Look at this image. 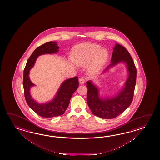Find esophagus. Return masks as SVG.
I'll return each instance as SVG.
<instances>
[{
	"label": "esophagus",
	"mask_w": 160,
	"mask_h": 160,
	"mask_svg": "<svg viewBox=\"0 0 160 160\" xmlns=\"http://www.w3.org/2000/svg\"><path fill=\"white\" fill-rule=\"evenodd\" d=\"M79 83L80 84H83V83H85V78L84 77H81V78H80L79 79Z\"/></svg>",
	"instance_id": "34e87169"
}]
</instances>
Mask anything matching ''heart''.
Segmentation results:
<instances>
[{
    "label": "heart",
    "mask_w": 160,
    "mask_h": 160,
    "mask_svg": "<svg viewBox=\"0 0 160 160\" xmlns=\"http://www.w3.org/2000/svg\"><path fill=\"white\" fill-rule=\"evenodd\" d=\"M108 56L107 51L101 49L99 45L84 44L76 49L72 59L79 67L85 66L90 62L88 66V72L90 74L95 75L101 70Z\"/></svg>",
    "instance_id": "b5f03b06"
}]
</instances>
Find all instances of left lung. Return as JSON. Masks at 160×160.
<instances>
[{"instance_id": "left-lung-1", "label": "left lung", "mask_w": 160, "mask_h": 160, "mask_svg": "<svg viewBox=\"0 0 160 160\" xmlns=\"http://www.w3.org/2000/svg\"><path fill=\"white\" fill-rule=\"evenodd\" d=\"M123 62L127 67L128 78L124 87L118 94L112 97H100L99 90L92 81L86 82L88 89L87 103L92 113L103 119H112L122 113L132 102L136 83L137 70L129 52L121 44L116 43L113 48L111 63L104 70Z\"/></svg>"}]
</instances>
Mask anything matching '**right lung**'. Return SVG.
<instances>
[{
  "mask_svg": "<svg viewBox=\"0 0 160 160\" xmlns=\"http://www.w3.org/2000/svg\"><path fill=\"white\" fill-rule=\"evenodd\" d=\"M59 48L55 42H47L37 48L28 59L23 72V85L26 102L34 112L44 118H51L63 114L68 107L73 93L78 88V78L75 77L65 80L61 85L54 98L50 102L39 103L31 96L30 88L35 85L29 78L30 70L33 68L39 55L54 54L59 51Z\"/></svg>",
  "mask_w": 160,
  "mask_h": 160,
  "instance_id": "obj_1",
  "label": "right lung"
}]
</instances>
